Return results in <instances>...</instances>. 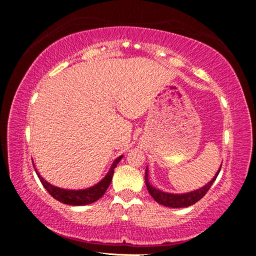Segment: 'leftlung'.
<instances>
[{"label": "left lung", "instance_id": "1", "mask_svg": "<svg viewBox=\"0 0 256 256\" xmlns=\"http://www.w3.org/2000/svg\"><path fill=\"white\" fill-rule=\"evenodd\" d=\"M222 168V167H220ZM219 170L216 172V174L214 176L209 183L206 185L203 186V188H198L196 190H192L190 193H185V194H172V193H167V192H162L158 188H154L152 185L149 183L148 180V168L146 170V186L148 188L150 196L154 198V201H157L159 204L164 206H170V208H185V206H190L196 203L198 201H200L201 198L206 196L208 190L211 188V185L214 184V182L216 180V176H218Z\"/></svg>", "mask_w": 256, "mask_h": 256}]
</instances>
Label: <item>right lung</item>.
Here are the masks:
<instances>
[{"label": "right lung", "instance_id": "obj_1", "mask_svg": "<svg viewBox=\"0 0 256 256\" xmlns=\"http://www.w3.org/2000/svg\"><path fill=\"white\" fill-rule=\"evenodd\" d=\"M123 158V156H120L118 158H116L112 162V167L108 170L107 175L104 177V178L97 183L96 185L92 186L89 188L84 190H66V188H60L58 186H54L50 184L48 182H46L42 177L40 175V172L36 170V174L38 175V178L40 180L42 184L46 188L47 192H48L52 196H53L55 200L64 203V204H70V206H86L90 204V203L96 202L99 200L104 194H105L106 190L108 186L110 185V182L112 178V175H114V170L115 167L118 166L120 160Z\"/></svg>", "mask_w": 256, "mask_h": 256}]
</instances>
